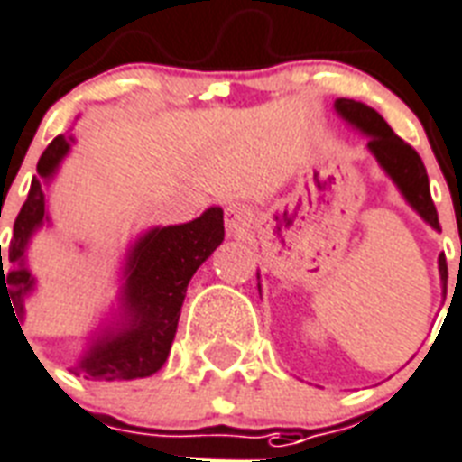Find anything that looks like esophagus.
<instances>
[{"mask_svg": "<svg viewBox=\"0 0 462 462\" xmlns=\"http://www.w3.org/2000/svg\"><path fill=\"white\" fill-rule=\"evenodd\" d=\"M224 224H226L228 234H241L250 226V209L241 202H231L224 212Z\"/></svg>", "mask_w": 462, "mask_h": 462, "instance_id": "1", "label": "esophagus"}]
</instances>
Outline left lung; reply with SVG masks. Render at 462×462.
I'll use <instances>...</instances> for the list:
<instances>
[{
	"label": "left lung",
	"instance_id": "left-lung-1",
	"mask_svg": "<svg viewBox=\"0 0 462 462\" xmlns=\"http://www.w3.org/2000/svg\"><path fill=\"white\" fill-rule=\"evenodd\" d=\"M336 112L341 114L343 119L367 133V147L370 152L377 157L382 169L391 176L396 183L398 190L403 198L411 202V208L422 217L431 228H439V214L430 195V179H427V169H424L420 154L412 150L405 140H401L391 126L379 116L372 106L356 102V99H336ZM439 272H441V282L448 279V267H446V257L439 254Z\"/></svg>",
	"mask_w": 462,
	"mask_h": 462
}]
</instances>
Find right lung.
Instances as JSON below:
<instances>
[{
	"instance_id": "1",
	"label": "right lung",
	"mask_w": 462,
	"mask_h": 462,
	"mask_svg": "<svg viewBox=\"0 0 462 462\" xmlns=\"http://www.w3.org/2000/svg\"><path fill=\"white\" fill-rule=\"evenodd\" d=\"M73 138L57 135L38 162V176H32L31 193L14 224V238L9 254L2 264L0 245V305L6 298L16 322L23 317L25 295L32 291L35 279L25 267V248L31 236L47 219L44 209L42 180H50L59 169ZM224 241V212L209 208L198 219L179 226L152 228L133 245L126 262V283H124V308L126 319L119 329L106 331L95 341L88 356L71 367L73 374L85 379H138L150 377L167 363L176 327H179L180 305L186 298L188 282L193 279L202 262L208 260ZM21 329V324H18ZM23 334V329H21ZM25 336V334H23Z\"/></svg>"
}]
</instances>
